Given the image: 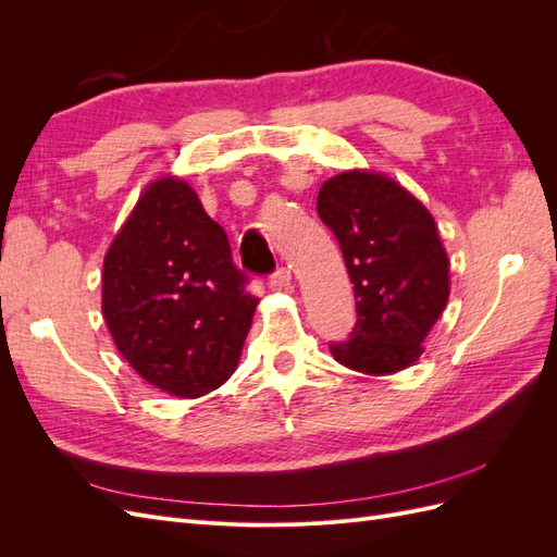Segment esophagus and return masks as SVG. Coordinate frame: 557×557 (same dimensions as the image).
I'll use <instances>...</instances> for the list:
<instances>
[{
	"label": "esophagus",
	"instance_id": "esophagus-1",
	"mask_svg": "<svg viewBox=\"0 0 557 557\" xmlns=\"http://www.w3.org/2000/svg\"><path fill=\"white\" fill-rule=\"evenodd\" d=\"M269 285H272V290H290L293 285V274L288 267H278L276 272L269 276Z\"/></svg>",
	"mask_w": 557,
	"mask_h": 557
}]
</instances>
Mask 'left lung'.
I'll return each instance as SVG.
<instances>
[{
	"instance_id": "left-lung-1",
	"label": "left lung",
	"mask_w": 557,
	"mask_h": 557,
	"mask_svg": "<svg viewBox=\"0 0 557 557\" xmlns=\"http://www.w3.org/2000/svg\"><path fill=\"white\" fill-rule=\"evenodd\" d=\"M315 209L356 293L358 323L350 339L330 344L334 360L369 376L411 367L450 293L432 213L397 181L360 170L325 181Z\"/></svg>"
}]
</instances>
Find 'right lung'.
I'll list each match as a JSON object with an SVG mask.
<instances>
[{
    "mask_svg": "<svg viewBox=\"0 0 557 557\" xmlns=\"http://www.w3.org/2000/svg\"><path fill=\"white\" fill-rule=\"evenodd\" d=\"M188 183H150L104 258L102 313L150 385L201 397L237 369L258 299Z\"/></svg>",
    "mask_w": 557,
    "mask_h": 557,
    "instance_id": "right-lung-1",
    "label": "right lung"
}]
</instances>
